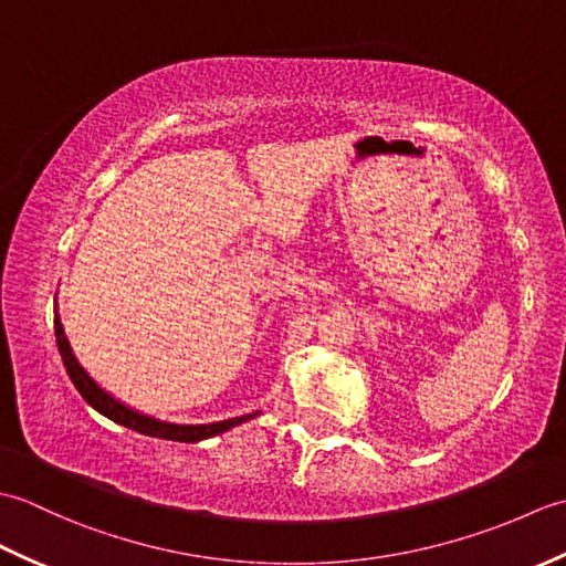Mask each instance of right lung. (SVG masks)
<instances>
[{
	"label": "right lung",
	"instance_id": "obj_1",
	"mask_svg": "<svg viewBox=\"0 0 566 566\" xmlns=\"http://www.w3.org/2000/svg\"><path fill=\"white\" fill-rule=\"evenodd\" d=\"M55 340H57V350L60 357H63V365L67 369V375L75 384L77 391L82 394V399L87 401L94 411H99L102 416H106L114 423L130 428L140 432V436H150V438H163V440H172V442H199L219 436V432L231 430L245 420L255 418L258 413H248V416H238V418H228V420H219V423H207V426H177V423H165V420L143 416L134 408L124 406L122 401H116L112 394H106L97 381H94L84 367L77 363L75 353H72L70 340L65 335L63 323H60V316H55Z\"/></svg>",
	"mask_w": 566,
	"mask_h": 566
}]
</instances>
